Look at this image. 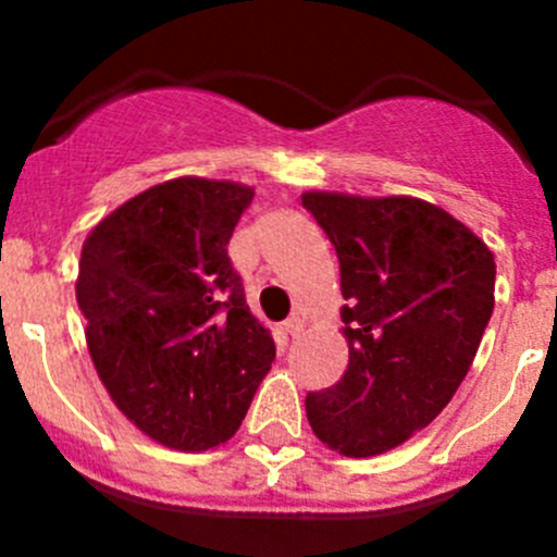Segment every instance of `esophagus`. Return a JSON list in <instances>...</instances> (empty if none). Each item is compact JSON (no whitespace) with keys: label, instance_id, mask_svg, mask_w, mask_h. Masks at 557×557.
<instances>
[{"label":"esophagus","instance_id":"1","mask_svg":"<svg viewBox=\"0 0 557 557\" xmlns=\"http://www.w3.org/2000/svg\"><path fill=\"white\" fill-rule=\"evenodd\" d=\"M283 331L288 336H299L301 334V320L296 318V314H290V318L283 323Z\"/></svg>","mask_w":557,"mask_h":557}]
</instances>
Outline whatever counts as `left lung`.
<instances>
[{
	"mask_svg": "<svg viewBox=\"0 0 557 557\" xmlns=\"http://www.w3.org/2000/svg\"><path fill=\"white\" fill-rule=\"evenodd\" d=\"M339 258L350 361L307 393L314 436L367 458L425 429L463 383L493 314L496 261L480 237L412 196L305 194Z\"/></svg>",
	"mask_w": 557,
	"mask_h": 557,
	"instance_id": "1",
	"label": "left lung"
}]
</instances>
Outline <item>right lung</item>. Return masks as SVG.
I'll return each mask as SVG.
<instances>
[{
    "label": "right lung",
    "mask_w": 557,
    "mask_h": 557,
    "mask_svg": "<svg viewBox=\"0 0 557 557\" xmlns=\"http://www.w3.org/2000/svg\"><path fill=\"white\" fill-rule=\"evenodd\" d=\"M252 188L177 177L117 207L83 245L77 307L94 367L139 431L174 450L232 440L274 361L228 239Z\"/></svg>",
    "instance_id": "right-lung-1"
}]
</instances>
